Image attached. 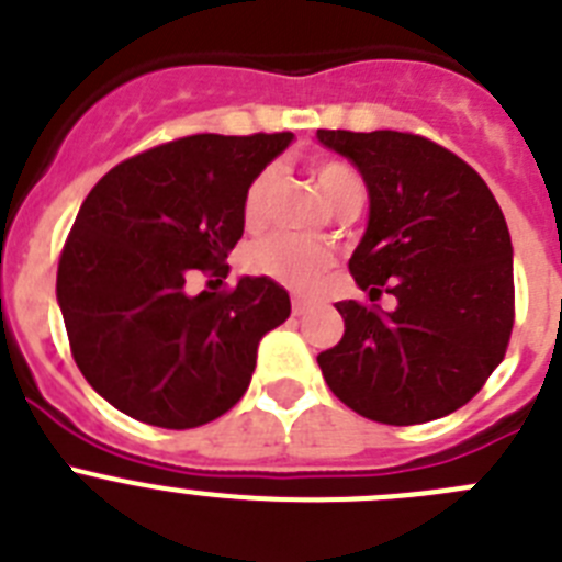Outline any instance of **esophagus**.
Returning <instances> with one entry per match:
<instances>
[{"instance_id":"34e87169","label":"esophagus","mask_w":562,"mask_h":562,"mask_svg":"<svg viewBox=\"0 0 562 562\" xmlns=\"http://www.w3.org/2000/svg\"><path fill=\"white\" fill-rule=\"evenodd\" d=\"M307 302L305 300H293V316H305Z\"/></svg>"}]
</instances>
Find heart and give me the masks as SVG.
<instances>
[{
	"label": "heart",
	"mask_w": 562,
	"mask_h": 562,
	"mask_svg": "<svg viewBox=\"0 0 562 562\" xmlns=\"http://www.w3.org/2000/svg\"><path fill=\"white\" fill-rule=\"evenodd\" d=\"M313 176H316L318 190L330 201V206H341L347 201H363V193H367L363 176L341 159H318L313 165ZM274 181L277 170L266 168L246 187L244 224L249 229H257L266 221ZM330 262L333 257L325 246L305 240V237L285 235V232L266 237V240H257L244 255V266L251 274L266 277V280L277 282V285L291 288V291L300 293L311 291L318 277L330 269Z\"/></svg>",
	"instance_id": "obj_1"
}]
</instances>
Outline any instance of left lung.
<instances>
[{
	"label": "left lung",
	"mask_w": 562,
	"mask_h": 562,
	"mask_svg": "<svg viewBox=\"0 0 562 562\" xmlns=\"http://www.w3.org/2000/svg\"><path fill=\"white\" fill-rule=\"evenodd\" d=\"M361 170L369 226L350 274L369 302H338L344 336L318 352L344 406L383 426L457 412L487 383L515 322L513 244L482 176L412 131L318 128ZM386 290L394 312L372 306Z\"/></svg>",
	"instance_id": "1"
}]
</instances>
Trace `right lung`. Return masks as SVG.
Wrapping results in <instances>:
<instances>
[{
    "label": "right lung",
    "mask_w": 562,
    "mask_h": 562,
    "mask_svg": "<svg viewBox=\"0 0 562 562\" xmlns=\"http://www.w3.org/2000/svg\"><path fill=\"white\" fill-rule=\"evenodd\" d=\"M291 134H193L111 168L86 195L58 260V305L89 386L148 426L199 428L249 389L257 344L291 316L285 288L226 280L244 193Z\"/></svg>",
    "instance_id": "1"
}]
</instances>
